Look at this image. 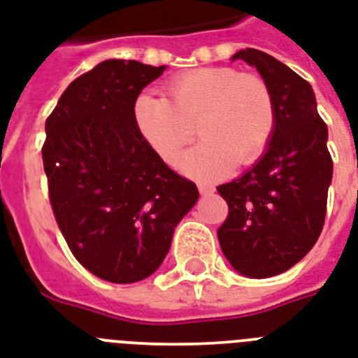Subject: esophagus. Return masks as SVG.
Instances as JSON below:
<instances>
[{
    "label": "esophagus",
    "instance_id": "esophagus-1",
    "mask_svg": "<svg viewBox=\"0 0 358 358\" xmlns=\"http://www.w3.org/2000/svg\"><path fill=\"white\" fill-rule=\"evenodd\" d=\"M198 190L201 194H210V192H215V187L209 185V182H198Z\"/></svg>",
    "mask_w": 358,
    "mask_h": 358
}]
</instances>
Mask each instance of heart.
<instances>
[{
	"label": "heart",
	"instance_id": "b5f03b06",
	"mask_svg": "<svg viewBox=\"0 0 358 358\" xmlns=\"http://www.w3.org/2000/svg\"><path fill=\"white\" fill-rule=\"evenodd\" d=\"M141 138L171 164L194 140L203 138L182 159V170L199 177L218 176L237 162H256L276 129L273 91L262 76L234 66H203L171 80L166 96L141 95L134 104Z\"/></svg>",
	"mask_w": 358,
	"mask_h": 358
}]
</instances>
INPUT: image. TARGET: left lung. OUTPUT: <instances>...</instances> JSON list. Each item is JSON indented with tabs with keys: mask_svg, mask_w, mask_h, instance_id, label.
<instances>
[{
	"mask_svg": "<svg viewBox=\"0 0 358 358\" xmlns=\"http://www.w3.org/2000/svg\"><path fill=\"white\" fill-rule=\"evenodd\" d=\"M235 59L256 66L273 91L276 129L254 168L217 188L228 203L218 241L237 273L268 278L301 262L320 237L332 159L312 85L262 50H239Z\"/></svg>",
	"mask_w": 358,
	"mask_h": 358,
	"instance_id": "obj_1",
	"label": "left lung"
}]
</instances>
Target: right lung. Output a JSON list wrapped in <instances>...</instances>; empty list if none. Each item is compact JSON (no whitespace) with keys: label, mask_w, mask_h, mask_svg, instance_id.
Segmentation results:
<instances>
[{"label":"right lung","mask_w":358,"mask_h":358,"mask_svg":"<svg viewBox=\"0 0 358 358\" xmlns=\"http://www.w3.org/2000/svg\"><path fill=\"white\" fill-rule=\"evenodd\" d=\"M164 69L102 61L71 82L46 119L43 162L55 222L74 257L113 284L160 267L199 196L136 129V99Z\"/></svg>","instance_id":"right-lung-1"}]
</instances>
